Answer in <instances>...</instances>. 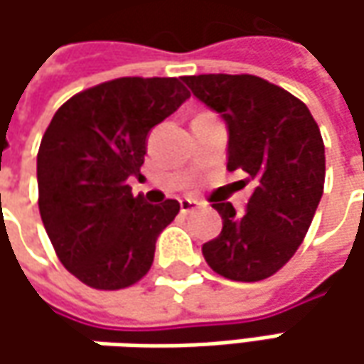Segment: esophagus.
Here are the masks:
<instances>
[{
	"mask_svg": "<svg viewBox=\"0 0 364 364\" xmlns=\"http://www.w3.org/2000/svg\"><path fill=\"white\" fill-rule=\"evenodd\" d=\"M200 206H203V203L192 200V198H182V200H180V210H182V215H190V213L198 210Z\"/></svg>",
	"mask_w": 364,
	"mask_h": 364,
	"instance_id": "34e87169",
	"label": "esophagus"
}]
</instances>
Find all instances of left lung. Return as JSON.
Listing matches in <instances>:
<instances>
[{"instance_id": "8db88e82", "label": "left lung", "mask_w": 364, "mask_h": 364, "mask_svg": "<svg viewBox=\"0 0 364 364\" xmlns=\"http://www.w3.org/2000/svg\"><path fill=\"white\" fill-rule=\"evenodd\" d=\"M182 80L227 123V168L253 182L245 215L210 198L223 231L203 245L204 259L232 282L265 279L294 257L322 198L326 158L318 123L291 92L253 75Z\"/></svg>"}]
</instances>
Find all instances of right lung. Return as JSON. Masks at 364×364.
<instances>
[{
	"mask_svg": "<svg viewBox=\"0 0 364 364\" xmlns=\"http://www.w3.org/2000/svg\"><path fill=\"white\" fill-rule=\"evenodd\" d=\"M190 97L178 78L123 77L78 92L50 121L38 149V206L63 265L95 289L139 282L178 200L133 196L147 133Z\"/></svg>",
	"mask_w": 364,
	"mask_h": 364,
	"instance_id": "obj_1",
	"label": "right lung"
}]
</instances>
